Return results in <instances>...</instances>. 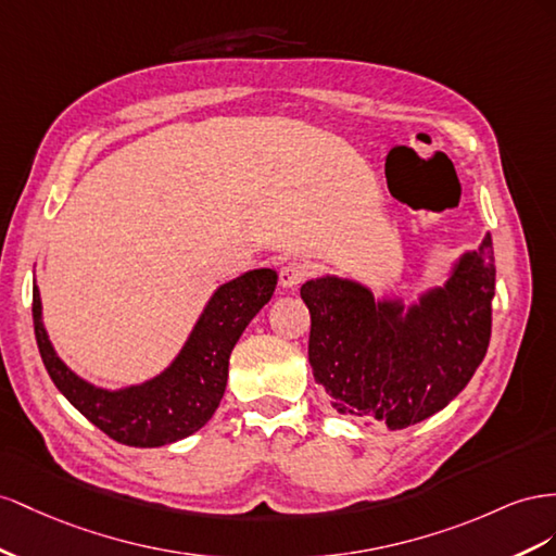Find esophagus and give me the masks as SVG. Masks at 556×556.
<instances>
[{
  "label": "esophagus",
  "mask_w": 556,
  "mask_h": 556,
  "mask_svg": "<svg viewBox=\"0 0 556 556\" xmlns=\"http://www.w3.org/2000/svg\"><path fill=\"white\" fill-rule=\"evenodd\" d=\"M309 275V267L305 263H298V261H291L281 267L279 273V281L283 289H295L300 281H303L305 277Z\"/></svg>",
  "instance_id": "esophagus-1"
}]
</instances>
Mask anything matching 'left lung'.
Wrapping results in <instances>:
<instances>
[{"instance_id": "1", "label": "left lung", "mask_w": 556, "mask_h": 556, "mask_svg": "<svg viewBox=\"0 0 556 556\" xmlns=\"http://www.w3.org/2000/svg\"><path fill=\"white\" fill-rule=\"evenodd\" d=\"M494 287L489 232L454 261L442 287L409 305L336 275L305 281L300 298L312 316L316 384L340 415L382 421L391 431L428 419L466 389L482 363Z\"/></svg>"}]
</instances>
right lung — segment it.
I'll return each mask as SVG.
<instances>
[{
    "mask_svg": "<svg viewBox=\"0 0 556 556\" xmlns=\"http://www.w3.org/2000/svg\"><path fill=\"white\" fill-rule=\"evenodd\" d=\"M275 289L277 273L269 267L249 269L220 283L177 358L161 375L123 389L86 382L55 354L41 319L39 287L31 291V319L53 384L90 424L121 445L163 447L193 435L212 419L226 393L232 346Z\"/></svg>",
    "mask_w": 556,
    "mask_h": 556,
    "instance_id": "right-lung-1",
    "label": "right lung"
}]
</instances>
